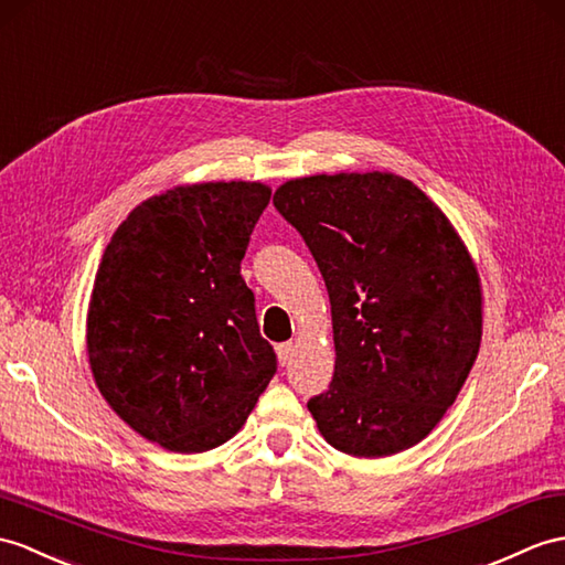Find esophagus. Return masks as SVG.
<instances>
[{
  "mask_svg": "<svg viewBox=\"0 0 565 565\" xmlns=\"http://www.w3.org/2000/svg\"><path fill=\"white\" fill-rule=\"evenodd\" d=\"M294 353H296V344H294V342L277 344V356H279V361H281L284 365L294 359Z\"/></svg>",
  "mask_w": 565,
  "mask_h": 565,
  "instance_id": "esophagus-1",
  "label": "esophagus"
}]
</instances>
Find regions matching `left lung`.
<instances>
[{
    "instance_id": "obj_1",
    "label": "left lung",
    "mask_w": 565,
    "mask_h": 565,
    "mask_svg": "<svg viewBox=\"0 0 565 565\" xmlns=\"http://www.w3.org/2000/svg\"><path fill=\"white\" fill-rule=\"evenodd\" d=\"M277 212L303 235L330 294L334 375L308 402L353 457L412 448L460 395L481 344V286L452 223L412 180H288Z\"/></svg>"
}]
</instances>
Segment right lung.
Listing matches in <instances>:
<instances>
[{
  "label": "right lung",
  "instance_id": "obj_1",
  "mask_svg": "<svg viewBox=\"0 0 565 565\" xmlns=\"http://www.w3.org/2000/svg\"><path fill=\"white\" fill-rule=\"evenodd\" d=\"M271 190L200 182L141 202L105 247L88 303L90 373L110 409L173 452L233 438L277 373L241 262Z\"/></svg>",
  "mask_w": 565,
  "mask_h": 565
}]
</instances>
